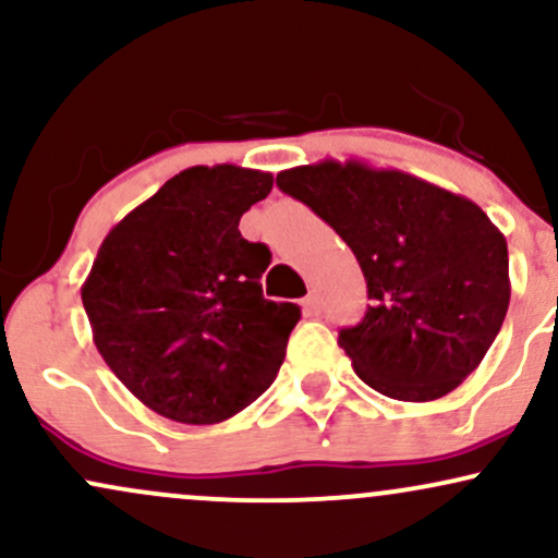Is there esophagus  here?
Here are the masks:
<instances>
[{
    "label": "esophagus",
    "instance_id": "esophagus-1",
    "mask_svg": "<svg viewBox=\"0 0 558 558\" xmlns=\"http://www.w3.org/2000/svg\"><path fill=\"white\" fill-rule=\"evenodd\" d=\"M301 306H304L306 317H317L319 315V299L315 296V293H310V296L301 301Z\"/></svg>",
    "mask_w": 558,
    "mask_h": 558
}]
</instances>
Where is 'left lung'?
<instances>
[{
    "instance_id": "8db88e82",
    "label": "left lung",
    "mask_w": 558,
    "mask_h": 558,
    "mask_svg": "<svg viewBox=\"0 0 558 558\" xmlns=\"http://www.w3.org/2000/svg\"><path fill=\"white\" fill-rule=\"evenodd\" d=\"M278 189L349 243L369 306L338 343L377 393L435 401L464 380L509 310V248L466 196L401 170L325 159L283 170Z\"/></svg>"
}]
</instances>
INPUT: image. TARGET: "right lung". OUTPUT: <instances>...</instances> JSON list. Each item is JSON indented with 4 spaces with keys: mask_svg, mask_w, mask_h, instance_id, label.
<instances>
[{
    "mask_svg": "<svg viewBox=\"0 0 558 558\" xmlns=\"http://www.w3.org/2000/svg\"><path fill=\"white\" fill-rule=\"evenodd\" d=\"M270 191V172L196 165L101 241L83 310L101 360L151 412L215 425L272 386L301 312L262 296L272 254L239 230Z\"/></svg>",
    "mask_w": 558,
    "mask_h": 558,
    "instance_id": "add662e5",
    "label": "right lung"
}]
</instances>
